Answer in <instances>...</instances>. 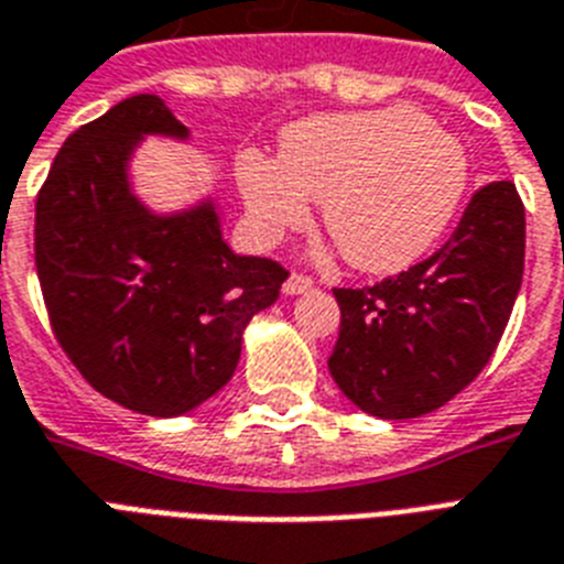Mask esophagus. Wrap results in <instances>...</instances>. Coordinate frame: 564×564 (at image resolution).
<instances>
[{"mask_svg": "<svg viewBox=\"0 0 564 564\" xmlns=\"http://www.w3.org/2000/svg\"><path fill=\"white\" fill-rule=\"evenodd\" d=\"M310 290H315V281L304 272H292L290 278H286V283H283V292H286V295H304V292Z\"/></svg>", "mask_w": 564, "mask_h": 564, "instance_id": "esophagus-1", "label": "esophagus"}]
</instances>
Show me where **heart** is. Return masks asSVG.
<instances>
[{
  "label": "heart",
  "instance_id": "obj_1",
  "mask_svg": "<svg viewBox=\"0 0 564 564\" xmlns=\"http://www.w3.org/2000/svg\"><path fill=\"white\" fill-rule=\"evenodd\" d=\"M237 182L263 240L301 228L322 203L327 235L365 272H397L432 249L466 187V155L409 107L313 116L278 141V162L246 150Z\"/></svg>",
  "mask_w": 564,
  "mask_h": 564
}]
</instances>
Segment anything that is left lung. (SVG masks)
<instances>
[{"instance_id":"obj_1","label":"left lung","mask_w":564,"mask_h":564,"mask_svg":"<svg viewBox=\"0 0 564 564\" xmlns=\"http://www.w3.org/2000/svg\"><path fill=\"white\" fill-rule=\"evenodd\" d=\"M524 274V203L510 178L478 187L441 249L397 278L333 290L341 310L329 373L382 420L446 405L478 377Z\"/></svg>"}]
</instances>
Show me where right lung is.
<instances>
[{"instance_id": "1", "label": "right lung", "mask_w": 564, "mask_h": 564, "mask_svg": "<svg viewBox=\"0 0 564 564\" xmlns=\"http://www.w3.org/2000/svg\"><path fill=\"white\" fill-rule=\"evenodd\" d=\"M144 132L185 139L155 95H135L66 139L36 194L34 260L63 354L107 400L176 416L235 377L242 329L290 272L240 258L210 205L153 217L127 185Z\"/></svg>"}]
</instances>
